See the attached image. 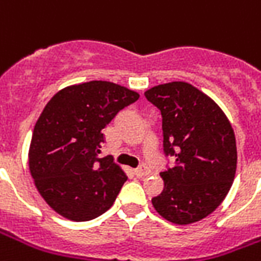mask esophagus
Returning a JSON list of instances; mask_svg holds the SVG:
<instances>
[{
    "instance_id": "34e87169",
    "label": "esophagus",
    "mask_w": 261,
    "mask_h": 261,
    "mask_svg": "<svg viewBox=\"0 0 261 261\" xmlns=\"http://www.w3.org/2000/svg\"><path fill=\"white\" fill-rule=\"evenodd\" d=\"M134 173H136L137 177H144V176H147L151 173V169L148 168L147 165H141L140 168H137V169L134 170Z\"/></svg>"
}]
</instances>
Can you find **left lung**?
<instances>
[{"mask_svg": "<svg viewBox=\"0 0 261 261\" xmlns=\"http://www.w3.org/2000/svg\"><path fill=\"white\" fill-rule=\"evenodd\" d=\"M145 97L161 112L164 152L175 159L161 172L165 187L153 208L173 224L197 222L224 201L235 179L233 128L218 105L187 82L153 86Z\"/></svg>", "mask_w": 261, "mask_h": 261, "instance_id": "obj_1", "label": "left lung"}]
</instances>
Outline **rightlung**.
<instances>
[{
  "instance_id": "add662e5",
  "label": "right lung",
  "mask_w": 261,
  "mask_h": 261,
  "mask_svg": "<svg viewBox=\"0 0 261 261\" xmlns=\"http://www.w3.org/2000/svg\"><path fill=\"white\" fill-rule=\"evenodd\" d=\"M140 95L108 81L57 92L36 121L29 169L37 190L64 218L82 222L113 205L127 176L113 158H99L102 130Z\"/></svg>"
}]
</instances>
